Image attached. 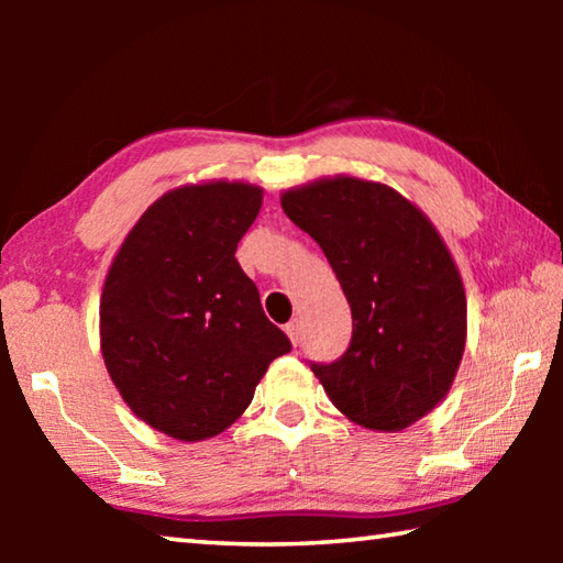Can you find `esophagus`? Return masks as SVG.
I'll use <instances>...</instances> for the list:
<instances>
[{
	"instance_id": "esophagus-1",
	"label": "esophagus",
	"mask_w": 563,
	"mask_h": 563,
	"mask_svg": "<svg viewBox=\"0 0 563 563\" xmlns=\"http://www.w3.org/2000/svg\"><path fill=\"white\" fill-rule=\"evenodd\" d=\"M285 335L290 338L292 345H298V342H300V322L298 320L288 322V325H285Z\"/></svg>"
}]
</instances>
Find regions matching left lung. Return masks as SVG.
Segmentation results:
<instances>
[{
    "label": "left lung",
    "instance_id": "8db88e82",
    "mask_svg": "<svg viewBox=\"0 0 563 563\" xmlns=\"http://www.w3.org/2000/svg\"><path fill=\"white\" fill-rule=\"evenodd\" d=\"M316 241L352 310L345 355L312 373L352 422L399 432L442 402L466 342V295L452 253L395 188L352 176L280 196Z\"/></svg>",
    "mask_w": 563,
    "mask_h": 563
}]
</instances>
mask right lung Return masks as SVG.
<instances>
[{
  "label": "right lung",
  "mask_w": 563,
  "mask_h": 563,
  "mask_svg": "<svg viewBox=\"0 0 563 563\" xmlns=\"http://www.w3.org/2000/svg\"><path fill=\"white\" fill-rule=\"evenodd\" d=\"M263 188L208 180L146 208L101 292V355L131 412L180 442L228 430L290 340L265 318L235 247Z\"/></svg>",
  "instance_id": "1"
}]
</instances>
